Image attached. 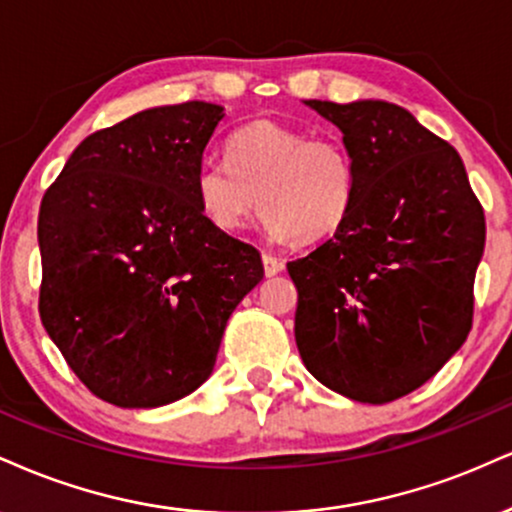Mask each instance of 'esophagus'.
Listing matches in <instances>:
<instances>
[{
	"mask_svg": "<svg viewBox=\"0 0 512 512\" xmlns=\"http://www.w3.org/2000/svg\"><path fill=\"white\" fill-rule=\"evenodd\" d=\"M262 264H264V274L267 276H276L283 272V262L279 260V257L269 255V252H264L262 255Z\"/></svg>",
	"mask_w": 512,
	"mask_h": 512,
	"instance_id": "1",
	"label": "esophagus"
}]
</instances>
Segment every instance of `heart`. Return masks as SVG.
<instances>
[{"instance_id": "obj_1", "label": "heart", "mask_w": 512, "mask_h": 512, "mask_svg": "<svg viewBox=\"0 0 512 512\" xmlns=\"http://www.w3.org/2000/svg\"><path fill=\"white\" fill-rule=\"evenodd\" d=\"M202 214L221 231H240L257 202L274 238L315 240L334 233L355 202V169L334 138L260 119L231 135L226 159H205L195 171Z\"/></svg>"}]
</instances>
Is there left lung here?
Returning <instances> with one entry per match:
<instances>
[{"label":"left lung","instance_id":"1","mask_svg":"<svg viewBox=\"0 0 512 512\" xmlns=\"http://www.w3.org/2000/svg\"><path fill=\"white\" fill-rule=\"evenodd\" d=\"M343 133L355 202L334 238L288 262L307 372L357 403L420 389L465 343L484 212L458 152L384 100H305Z\"/></svg>","mask_w":512,"mask_h":512}]
</instances>
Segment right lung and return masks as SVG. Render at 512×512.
Instances as JSON below:
<instances>
[{"mask_svg":"<svg viewBox=\"0 0 512 512\" xmlns=\"http://www.w3.org/2000/svg\"><path fill=\"white\" fill-rule=\"evenodd\" d=\"M224 107H152L88 135L42 197L40 317L88 389L159 408L212 374L262 257L202 214L195 171Z\"/></svg>","mask_w":512,"mask_h":512,"instance_id":"obj_1","label":"right lung"}]
</instances>
